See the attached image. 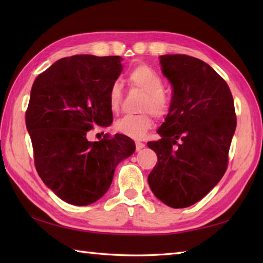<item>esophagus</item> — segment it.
I'll list each match as a JSON object with an SVG mask.
<instances>
[{
  "instance_id": "esophagus-1",
  "label": "esophagus",
  "mask_w": 263,
  "mask_h": 263,
  "mask_svg": "<svg viewBox=\"0 0 263 263\" xmlns=\"http://www.w3.org/2000/svg\"><path fill=\"white\" fill-rule=\"evenodd\" d=\"M142 148H144V143H142V142H140V141H136V149H137V152H140V150H141Z\"/></svg>"
}]
</instances>
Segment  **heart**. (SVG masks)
I'll return each mask as SVG.
<instances>
[{
    "mask_svg": "<svg viewBox=\"0 0 263 263\" xmlns=\"http://www.w3.org/2000/svg\"><path fill=\"white\" fill-rule=\"evenodd\" d=\"M128 83L132 87L146 92L142 108L152 110L155 115L163 116L170 107L168 98L164 93V81L154 69L148 65L140 64L133 68L127 77ZM122 86L120 82H114L108 91L109 108L117 113L121 106ZM154 120L150 113L140 115H124L114 124L115 130L130 138H142L153 127Z\"/></svg>",
    "mask_w": 263,
    "mask_h": 263,
    "instance_id": "obj_1",
    "label": "heart"
}]
</instances>
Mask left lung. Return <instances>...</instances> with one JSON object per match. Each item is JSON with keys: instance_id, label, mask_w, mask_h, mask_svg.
I'll return each mask as SVG.
<instances>
[{"instance_id": "1", "label": "left lung", "mask_w": 263, "mask_h": 263, "mask_svg": "<svg viewBox=\"0 0 263 263\" xmlns=\"http://www.w3.org/2000/svg\"><path fill=\"white\" fill-rule=\"evenodd\" d=\"M173 87L160 140L148 142L158 163L148 176L161 202L186 208L205 197L224 176L236 128L234 100L226 81L203 61L187 55L159 57Z\"/></svg>"}]
</instances>
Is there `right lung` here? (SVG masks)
<instances>
[{
  "mask_svg": "<svg viewBox=\"0 0 263 263\" xmlns=\"http://www.w3.org/2000/svg\"><path fill=\"white\" fill-rule=\"evenodd\" d=\"M121 57L73 55L57 61L33 82L26 111L35 165L45 185L73 205L107 192L116 166L135 153L130 138L88 141L93 126L111 124L108 91L123 70Z\"/></svg>",
  "mask_w": 263,
  "mask_h": 263,
  "instance_id": "1",
  "label": "right lung"
}]
</instances>
